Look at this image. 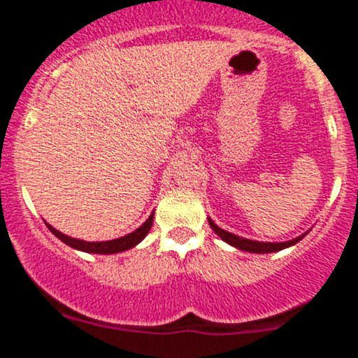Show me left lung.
Returning <instances> with one entry per match:
<instances>
[{"mask_svg":"<svg viewBox=\"0 0 358 358\" xmlns=\"http://www.w3.org/2000/svg\"><path fill=\"white\" fill-rule=\"evenodd\" d=\"M209 224H210V228H213L214 232H216L217 236H220L221 239L224 241V243H228L230 246L237 248V250L250 251V253H274V251H281V250H285V248H290V246H294V244H297L299 241H301L302 237L306 236V234H304V236L295 237V239L287 241V243H260V241L244 239V237L236 236V234L227 232V230H223V228L217 227V224L214 223L210 217H209Z\"/></svg>","mask_w":358,"mask_h":358,"instance_id":"obj_1","label":"left lung"}]
</instances>
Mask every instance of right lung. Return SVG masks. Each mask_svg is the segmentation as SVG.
<instances>
[{"mask_svg":"<svg viewBox=\"0 0 358 358\" xmlns=\"http://www.w3.org/2000/svg\"><path fill=\"white\" fill-rule=\"evenodd\" d=\"M152 217H155V213H151V216L145 220V223L141 224L135 232L128 234V236L124 237H119V239H114V241H103V243H87V241L73 239V237H68L64 236V234H61L59 230L52 228L49 223H47V227H49V230L57 237V239L63 241L64 244L71 246L73 250L86 251V253H96V255H114V253H121V251H126V250H130V248L137 246V244L148 236L149 230H151Z\"/></svg>","mask_w":358,"mask_h":358,"instance_id":"obj_1","label":"right lung"}]
</instances>
